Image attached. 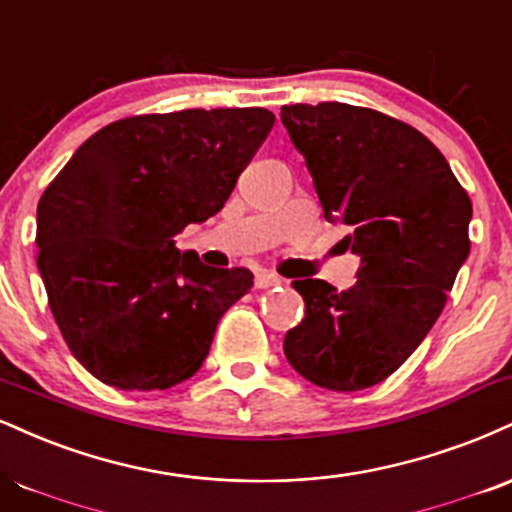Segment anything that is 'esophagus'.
Listing matches in <instances>:
<instances>
[{"mask_svg":"<svg viewBox=\"0 0 512 512\" xmlns=\"http://www.w3.org/2000/svg\"><path fill=\"white\" fill-rule=\"evenodd\" d=\"M283 279L281 276H276L272 272H267V269H260L255 276V286L257 288H272V286H281Z\"/></svg>","mask_w":512,"mask_h":512,"instance_id":"34e87169","label":"esophagus"}]
</instances>
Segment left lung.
<instances>
[{
    "label": "left lung",
    "mask_w": 512,
    "mask_h": 512,
    "mask_svg": "<svg viewBox=\"0 0 512 512\" xmlns=\"http://www.w3.org/2000/svg\"><path fill=\"white\" fill-rule=\"evenodd\" d=\"M322 202L360 257L357 283L293 281L305 319L283 338L300 377L362 391L403 365L439 319L470 255L472 202L446 157L408 123L341 102L281 107Z\"/></svg>",
    "instance_id": "obj_1"
}]
</instances>
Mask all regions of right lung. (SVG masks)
<instances>
[{
  "label": "right lung",
  "mask_w": 512,
  "mask_h": 512,
  "mask_svg": "<svg viewBox=\"0 0 512 512\" xmlns=\"http://www.w3.org/2000/svg\"><path fill=\"white\" fill-rule=\"evenodd\" d=\"M274 126L248 109H183L104 126L73 152L38 205V269L71 353L123 391L193 377L221 315L252 288L174 236L224 207Z\"/></svg>",
  "instance_id": "obj_1"
}]
</instances>
